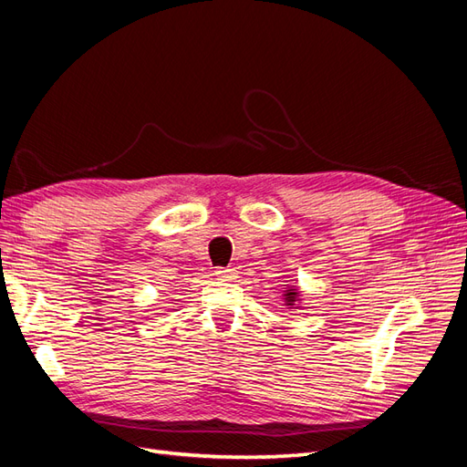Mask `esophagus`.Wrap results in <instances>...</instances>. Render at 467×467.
Returning <instances> with one entry per match:
<instances>
[{"instance_id":"obj_1","label":"esophagus","mask_w":467,"mask_h":467,"mask_svg":"<svg viewBox=\"0 0 467 467\" xmlns=\"http://www.w3.org/2000/svg\"><path fill=\"white\" fill-rule=\"evenodd\" d=\"M237 273H235V268H218V271H216V276L220 278V280H232L234 276H235Z\"/></svg>"}]
</instances>
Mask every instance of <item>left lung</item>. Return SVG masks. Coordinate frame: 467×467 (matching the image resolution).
Masks as SVG:
<instances>
[{
  "label": "left lung",
  "mask_w": 467,
  "mask_h": 467,
  "mask_svg": "<svg viewBox=\"0 0 467 467\" xmlns=\"http://www.w3.org/2000/svg\"><path fill=\"white\" fill-rule=\"evenodd\" d=\"M285 300H286V306H296V302H298V292H296V288L286 290Z\"/></svg>",
  "instance_id": "obj_1"
}]
</instances>
